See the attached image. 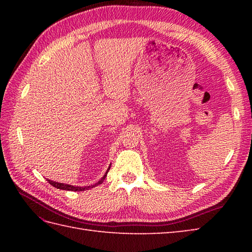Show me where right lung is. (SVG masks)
Returning a JSON list of instances; mask_svg holds the SVG:
<instances>
[{"label": "right lung", "instance_id": "1", "mask_svg": "<svg viewBox=\"0 0 252 252\" xmlns=\"http://www.w3.org/2000/svg\"><path fill=\"white\" fill-rule=\"evenodd\" d=\"M110 169V165L109 168L107 169L106 173L104 174L103 178H101L98 182H96L95 184L93 185H90V186H84V187H81V186H73V185H69V184H65V183H58V182H54V181H51V180H47L49 181V183L52 185L56 187V189H63V190H71V191H82V190H85V189H93V187L97 186L99 184L103 183V181L105 180V178L107 176V173H108V171Z\"/></svg>", "mask_w": 252, "mask_h": 252}]
</instances>
